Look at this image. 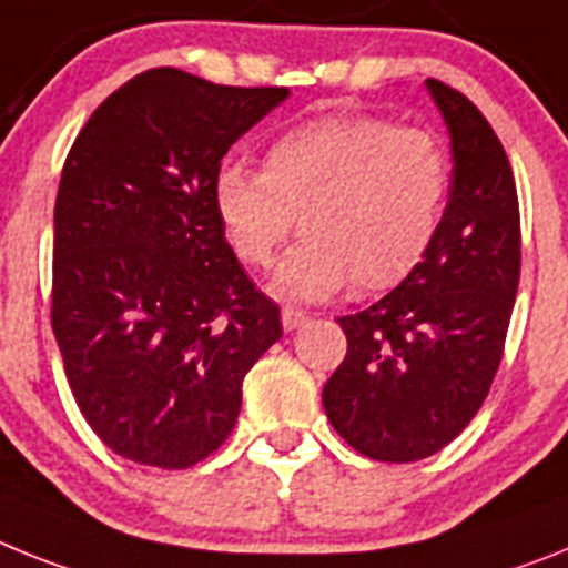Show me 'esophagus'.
Returning a JSON list of instances; mask_svg holds the SVG:
<instances>
[{
    "mask_svg": "<svg viewBox=\"0 0 568 568\" xmlns=\"http://www.w3.org/2000/svg\"><path fill=\"white\" fill-rule=\"evenodd\" d=\"M304 322H307V313H302V310H295V307L281 310V324H284V331L287 333L298 331Z\"/></svg>",
    "mask_w": 568,
    "mask_h": 568,
    "instance_id": "esophagus-1",
    "label": "esophagus"
}]
</instances>
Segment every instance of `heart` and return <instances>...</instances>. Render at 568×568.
<instances>
[{"mask_svg":"<svg viewBox=\"0 0 568 568\" xmlns=\"http://www.w3.org/2000/svg\"><path fill=\"white\" fill-rule=\"evenodd\" d=\"M448 183V152L430 129L322 118L275 138L264 169L224 163L212 201L252 266L273 261L298 215L304 237L275 266L273 293L324 302L351 278L358 290L405 278L434 244Z\"/></svg>","mask_w":568,"mask_h":568,"instance_id":"b5f03b06","label":"heart"}]
</instances>
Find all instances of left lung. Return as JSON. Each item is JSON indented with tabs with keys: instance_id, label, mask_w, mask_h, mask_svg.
I'll use <instances>...</instances> for the list:
<instances>
[{
	"instance_id": "8db88e82",
	"label": "left lung",
	"mask_w": 568,
	"mask_h": 568,
	"mask_svg": "<svg viewBox=\"0 0 568 568\" xmlns=\"http://www.w3.org/2000/svg\"><path fill=\"white\" fill-rule=\"evenodd\" d=\"M450 140L434 244L379 302L342 316L347 356L324 385L327 419L358 454L416 463L474 419L500 367L520 281L511 163L477 105L425 80Z\"/></svg>"
}]
</instances>
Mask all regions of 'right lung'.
Segmentation results:
<instances>
[{"mask_svg": "<svg viewBox=\"0 0 568 568\" xmlns=\"http://www.w3.org/2000/svg\"><path fill=\"white\" fill-rule=\"evenodd\" d=\"M290 89L152 68L77 134L53 206L51 324L85 423L114 454L189 468L221 448L281 316L226 244L221 160Z\"/></svg>", "mask_w": 568, "mask_h": 568, "instance_id": "add662e5", "label": "right lung"}]
</instances>
